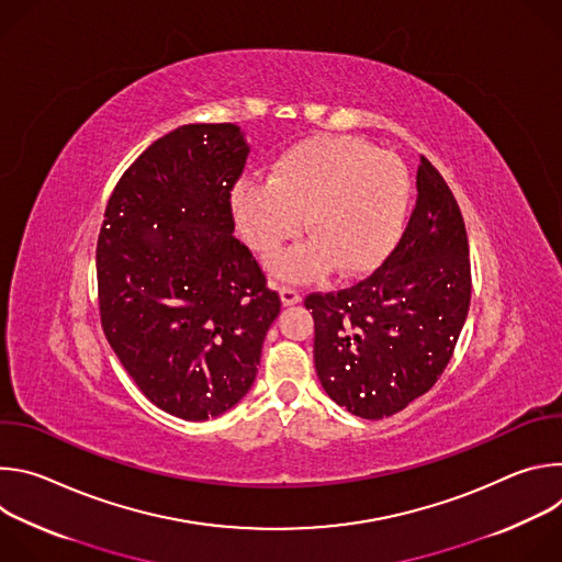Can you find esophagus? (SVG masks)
Listing matches in <instances>:
<instances>
[{"label": "esophagus", "instance_id": "34e87169", "mask_svg": "<svg viewBox=\"0 0 562 562\" xmlns=\"http://www.w3.org/2000/svg\"><path fill=\"white\" fill-rule=\"evenodd\" d=\"M280 300L284 306H293V304L302 302V295L295 286H280Z\"/></svg>", "mask_w": 562, "mask_h": 562}]
</instances>
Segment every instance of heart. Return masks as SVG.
<instances>
[{
  "label": "heart",
  "instance_id": "1",
  "mask_svg": "<svg viewBox=\"0 0 562 562\" xmlns=\"http://www.w3.org/2000/svg\"><path fill=\"white\" fill-rule=\"evenodd\" d=\"M412 178L403 159L349 135L308 137L271 165V178L243 180L231 209L247 243L269 256L302 228L304 245L269 262L276 280H304L336 267L373 271L405 231Z\"/></svg>",
  "mask_w": 562,
  "mask_h": 562
}]
</instances>
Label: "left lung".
<instances>
[{
    "label": "left lung",
    "instance_id": "left-lung-1",
    "mask_svg": "<svg viewBox=\"0 0 562 562\" xmlns=\"http://www.w3.org/2000/svg\"><path fill=\"white\" fill-rule=\"evenodd\" d=\"M418 198L397 247L367 280L311 293L313 362L331 400L364 420L389 418L442 375L469 311L467 231L453 193L420 155Z\"/></svg>",
    "mask_w": 562,
    "mask_h": 562
}]
</instances>
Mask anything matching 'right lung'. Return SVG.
Returning a JSON list of instances; mask_svg holds the SVG:
<instances>
[{
	"label": "right lung",
	"mask_w": 562,
	"mask_h": 562,
	"mask_svg": "<svg viewBox=\"0 0 562 562\" xmlns=\"http://www.w3.org/2000/svg\"><path fill=\"white\" fill-rule=\"evenodd\" d=\"M249 144L235 124H187L117 182L98 239L102 329L155 407L215 418L243 400L280 313L235 239L231 189Z\"/></svg>",
	"instance_id": "1"
}]
</instances>
